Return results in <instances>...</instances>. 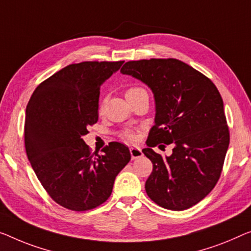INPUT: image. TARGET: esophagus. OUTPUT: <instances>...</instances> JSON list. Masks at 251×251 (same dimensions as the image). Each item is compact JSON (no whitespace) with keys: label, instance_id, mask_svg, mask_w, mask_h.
I'll return each instance as SVG.
<instances>
[{"label":"esophagus","instance_id":"34e87169","mask_svg":"<svg viewBox=\"0 0 251 251\" xmlns=\"http://www.w3.org/2000/svg\"><path fill=\"white\" fill-rule=\"evenodd\" d=\"M129 152H130V156H132V160L138 159V158H141L142 155H143V153H142V150L138 149V148H130Z\"/></svg>","mask_w":251,"mask_h":251}]
</instances>
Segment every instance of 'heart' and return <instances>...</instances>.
Listing matches in <instances>:
<instances>
[{
	"label": "heart",
	"instance_id": "b5f03b06",
	"mask_svg": "<svg viewBox=\"0 0 251 251\" xmlns=\"http://www.w3.org/2000/svg\"><path fill=\"white\" fill-rule=\"evenodd\" d=\"M142 91H144V90L142 89V88H140V87H132V88H129V89L126 90L125 96H126V98H130V97L136 96V95H138V93L142 92ZM121 135L126 141H130V142L135 141V134H134L132 130H128V129L123 130Z\"/></svg>",
	"mask_w": 251,
	"mask_h": 251
}]
</instances>
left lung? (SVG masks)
Masks as SVG:
<instances>
[{
  "mask_svg": "<svg viewBox=\"0 0 251 251\" xmlns=\"http://www.w3.org/2000/svg\"><path fill=\"white\" fill-rule=\"evenodd\" d=\"M121 72L143 82L154 96V126L148 148L142 150L153 163L145 182L148 196L171 211L192 207L214 188L229 148L219 90L208 77L175 58L130 61ZM159 143L173 144V154L162 157L153 151Z\"/></svg>",
  "mask_w": 251,
  "mask_h": 251,
  "instance_id": "8db88e82",
  "label": "left lung"
}]
</instances>
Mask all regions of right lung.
Here are the masks:
<instances>
[{"label": "right lung", "instance_id": "1", "mask_svg": "<svg viewBox=\"0 0 251 251\" xmlns=\"http://www.w3.org/2000/svg\"><path fill=\"white\" fill-rule=\"evenodd\" d=\"M123 63L71 64L40 83L27 104L28 159L40 184L63 207L81 212L104 203L116 176L129 162L126 145L111 142L95 156L82 138L98 122L100 87Z\"/></svg>", "mask_w": 251, "mask_h": 251}]
</instances>
